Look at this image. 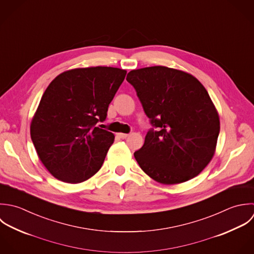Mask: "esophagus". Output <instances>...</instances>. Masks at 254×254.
Listing matches in <instances>:
<instances>
[{"instance_id": "esophagus-1", "label": "esophagus", "mask_w": 254, "mask_h": 254, "mask_svg": "<svg viewBox=\"0 0 254 254\" xmlns=\"http://www.w3.org/2000/svg\"><path fill=\"white\" fill-rule=\"evenodd\" d=\"M118 136H119V138H121V139H126V138L128 137V134H124V133H119V134H118Z\"/></svg>"}]
</instances>
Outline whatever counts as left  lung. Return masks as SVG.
Masks as SVG:
<instances>
[{
  "instance_id": "left-lung-1",
  "label": "left lung",
  "mask_w": 254,
  "mask_h": 254,
  "mask_svg": "<svg viewBox=\"0 0 254 254\" xmlns=\"http://www.w3.org/2000/svg\"><path fill=\"white\" fill-rule=\"evenodd\" d=\"M153 126L134 153L140 168L163 184L198 175L212 160L220 119L208 91L192 75L164 66L128 73Z\"/></svg>"
}]
</instances>
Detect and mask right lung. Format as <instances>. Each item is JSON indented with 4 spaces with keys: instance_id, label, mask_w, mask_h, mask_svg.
Masks as SVG:
<instances>
[{
    "instance_id": "right-lung-1",
    "label": "right lung",
    "mask_w": 254,
    "mask_h": 254,
    "mask_svg": "<svg viewBox=\"0 0 254 254\" xmlns=\"http://www.w3.org/2000/svg\"><path fill=\"white\" fill-rule=\"evenodd\" d=\"M126 73L112 67L78 68L48 85L32 118L30 136L54 177L80 183L100 169L114 135L96 123L105 120Z\"/></svg>"
}]
</instances>
